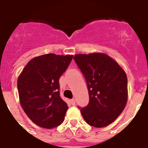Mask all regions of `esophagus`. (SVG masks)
I'll return each instance as SVG.
<instances>
[{
    "label": "esophagus",
    "instance_id": "34e87169",
    "mask_svg": "<svg viewBox=\"0 0 148 148\" xmlns=\"http://www.w3.org/2000/svg\"><path fill=\"white\" fill-rule=\"evenodd\" d=\"M70 101H71V103H72V105H73V106H75V99H71Z\"/></svg>",
    "mask_w": 148,
    "mask_h": 148
}]
</instances>
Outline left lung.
I'll return each instance as SVG.
<instances>
[{"label": "left lung", "mask_w": 148, "mask_h": 148, "mask_svg": "<svg viewBox=\"0 0 148 148\" xmlns=\"http://www.w3.org/2000/svg\"><path fill=\"white\" fill-rule=\"evenodd\" d=\"M73 59L86 79L89 95L88 106L80 108L82 115L91 126L106 127L126 106L127 75L118 62L106 54H77Z\"/></svg>", "instance_id": "1"}]
</instances>
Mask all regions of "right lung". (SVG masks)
I'll return each instance as SVG.
<instances>
[{
    "instance_id": "obj_1",
    "label": "right lung",
    "mask_w": 148,
    "mask_h": 148,
    "mask_svg": "<svg viewBox=\"0 0 148 148\" xmlns=\"http://www.w3.org/2000/svg\"><path fill=\"white\" fill-rule=\"evenodd\" d=\"M73 56L45 54L32 59L17 79L21 105L34 124L53 128L64 121L68 106L60 95V76Z\"/></svg>"
}]
</instances>
